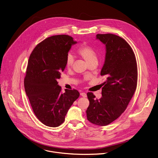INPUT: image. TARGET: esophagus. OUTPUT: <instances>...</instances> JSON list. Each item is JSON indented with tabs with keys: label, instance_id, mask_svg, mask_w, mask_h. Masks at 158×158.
I'll use <instances>...</instances> for the list:
<instances>
[{
	"label": "esophagus",
	"instance_id": "esophagus-1",
	"mask_svg": "<svg viewBox=\"0 0 158 158\" xmlns=\"http://www.w3.org/2000/svg\"><path fill=\"white\" fill-rule=\"evenodd\" d=\"M81 96H82V97H87V94L84 92H82L81 93Z\"/></svg>",
	"mask_w": 158,
	"mask_h": 158
}]
</instances>
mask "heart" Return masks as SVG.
I'll return each instance as SVG.
<instances>
[{"label": "heart", "instance_id": "1", "mask_svg": "<svg viewBox=\"0 0 158 158\" xmlns=\"http://www.w3.org/2000/svg\"><path fill=\"white\" fill-rule=\"evenodd\" d=\"M77 54L82 57L89 63H93L98 61L97 52L95 48L87 43H84L77 49ZM74 62V58L73 54L69 53L67 54L65 59V65L67 68H71Z\"/></svg>", "mask_w": 158, "mask_h": 158}]
</instances>
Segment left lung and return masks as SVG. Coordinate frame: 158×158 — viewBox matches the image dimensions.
Listing matches in <instances>:
<instances>
[{"mask_svg": "<svg viewBox=\"0 0 158 158\" xmlns=\"http://www.w3.org/2000/svg\"><path fill=\"white\" fill-rule=\"evenodd\" d=\"M96 38L105 44L106 60L101 71L106 81L102 83V97L95 99L87 93L90 104L86 110L87 120L98 126L107 125L117 119L135 92L137 65L134 52L122 37L112 33L97 34Z\"/></svg>", "mask_w": 158, "mask_h": 158, "instance_id": "1", "label": "left lung"}]
</instances>
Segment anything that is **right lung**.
<instances>
[{
    "mask_svg": "<svg viewBox=\"0 0 158 158\" xmlns=\"http://www.w3.org/2000/svg\"><path fill=\"white\" fill-rule=\"evenodd\" d=\"M77 42L68 35H54L38 43L32 51L26 71L24 88L32 110L46 126L57 127L79 98L77 90L63 93L57 80L65 68V59Z\"/></svg>",
    "mask_w": 158,
    "mask_h": 158,
    "instance_id": "obj_1",
    "label": "right lung"
}]
</instances>
